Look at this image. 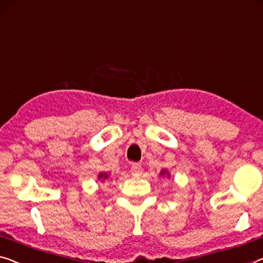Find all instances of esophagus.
Listing matches in <instances>:
<instances>
[{
    "label": "esophagus",
    "instance_id": "34e87169",
    "mask_svg": "<svg viewBox=\"0 0 263 263\" xmlns=\"http://www.w3.org/2000/svg\"><path fill=\"white\" fill-rule=\"evenodd\" d=\"M143 172V169H142V165L138 163H133L131 165V174L133 176H139L140 174Z\"/></svg>",
    "mask_w": 263,
    "mask_h": 263
}]
</instances>
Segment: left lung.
I'll return each mask as SVG.
<instances>
[{"mask_svg": "<svg viewBox=\"0 0 263 263\" xmlns=\"http://www.w3.org/2000/svg\"><path fill=\"white\" fill-rule=\"evenodd\" d=\"M164 174H165V172H164V171H162V175H164ZM167 176H169V174H167Z\"/></svg>", "mask_w": 263, "mask_h": 263, "instance_id": "1", "label": "left lung"}]
</instances>
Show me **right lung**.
Returning a JSON list of instances; mask_svg holds the SVG:
<instances>
[{
  "label": "right lung",
  "mask_w": 263,
  "mask_h": 263,
  "mask_svg": "<svg viewBox=\"0 0 263 263\" xmlns=\"http://www.w3.org/2000/svg\"><path fill=\"white\" fill-rule=\"evenodd\" d=\"M107 177H108V176L106 174H100L99 175V178H104L105 179V178H107Z\"/></svg>",
  "instance_id": "right-lung-1"
}]
</instances>
